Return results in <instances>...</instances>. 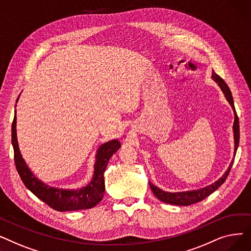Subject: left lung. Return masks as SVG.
<instances>
[{"instance_id": "1", "label": "left lung", "mask_w": 251, "mask_h": 251, "mask_svg": "<svg viewBox=\"0 0 251 251\" xmlns=\"http://www.w3.org/2000/svg\"><path fill=\"white\" fill-rule=\"evenodd\" d=\"M212 78L214 79V81H216L218 83V85L220 86V88L222 89V91L225 95L226 100L229 101V103L231 104V107L234 111V116H235V120H234V124H233V131H234V155L236 154L237 149H238V144H239V121H238V116L236 114L235 111V107H234V101H233V97L231 94V90L228 87V85L226 84V82L223 80V79L217 74L215 73V71H213L212 73ZM234 160H232L228 170L225 172L219 180H217L215 183L210 184L208 186H205L203 188L197 189V190H188V191H183V192H167L164 191L162 189H160L159 187H156L155 185L151 182H150V186L151 191L153 192V194L159 199L161 201L169 203V204H175V205H190L196 202H200L202 200H204L206 196H208L209 194H212L214 191H216L222 184L226 181L230 170L232 168Z\"/></svg>"}]
</instances>
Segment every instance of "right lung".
Listing matches in <instances>:
<instances>
[{
	"mask_svg": "<svg viewBox=\"0 0 251 251\" xmlns=\"http://www.w3.org/2000/svg\"><path fill=\"white\" fill-rule=\"evenodd\" d=\"M12 146L14 149L16 169L24 185L51 208L59 210V212H70V210L91 208L102 200L104 193V170L108 166L111 156L121 148V143L118 139H114L101 144L96 154L95 172L90 183L85 187L76 190L49 186L33 175L23 160L18 147L16 133V111L14 120L12 123Z\"/></svg>",
	"mask_w": 251,
	"mask_h": 251,
	"instance_id": "right-lung-1",
	"label": "right lung"
}]
</instances>
